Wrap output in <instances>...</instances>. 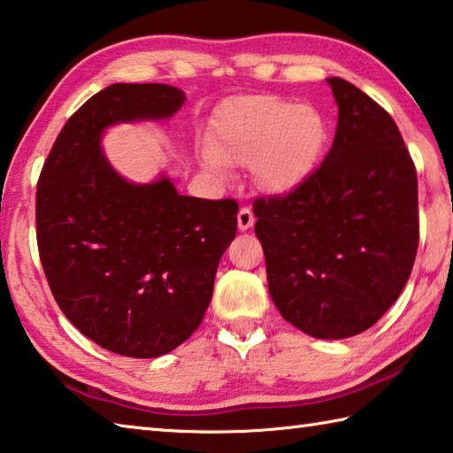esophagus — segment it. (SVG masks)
<instances>
[{
  "label": "esophagus",
  "mask_w": 453,
  "mask_h": 453,
  "mask_svg": "<svg viewBox=\"0 0 453 453\" xmlns=\"http://www.w3.org/2000/svg\"><path fill=\"white\" fill-rule=\"evenodd\" d=\"M253 211L250 208H242L237 211V227H240V232H248V229L253 226Z\"/></svg>",
  "instance_id": "1"
}]
</instances>
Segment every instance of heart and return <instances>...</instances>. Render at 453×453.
Returning <instances> with one entry per match:
<instances>
[{"label": "heart", "mask_w": 453, "mask_h": 453, "mask_svg": "<svg viewBox=\"0 0 453 453\" xmlns=\"http://www.w3.org/2000/svg\"><path fill=\"white\" fill-rule=\"evenodd\" d=\"M328 142L317 106L281 96H237L210 120L202 166L224 176L227 164H248L253 184L271 196L291 194L311 178Z\"/></svg>", "instance_id": "1"}]
</instances>
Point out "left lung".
Here are the masks:
<instances>
[{
    "label": "left lung",
    "instance_id": "left-lung-1",
    "mask_svg": "<svg viewBox=\"0 0 453 453\" xmlns=\"http://www.w3.org/2000/svg\"><path fill=\"white\" fill-rule=\"evenodd\" d=\"M331 150L297 190L253 203L269 295L315 339L366 331L400 297L418 251V178L396 122L352 83Z\"/></svg>",
    "mask_w": 453,
    "mask_h": 453
}]
</instances>
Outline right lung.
<instances>
[{
    "label": "right lung",
    "mask_w": 453,
    "mask_h": 453,
    "mask_svg": "<svg viewBox=\"0 0 453 453\" xmlns=\"http://www.w3.org/2000/svg\"><path fill=\"white\" fill-rule=\"evenodd\" d=\"M184 90L117 83L67 120L41 170L37 245L57 305L98 347L156 358L200 326L237 202L178 194L168 176L122 178L101 141L120 122L168 120Z\"/></svg>",
    "instance_id": "obj_1"
}]
</instances>
